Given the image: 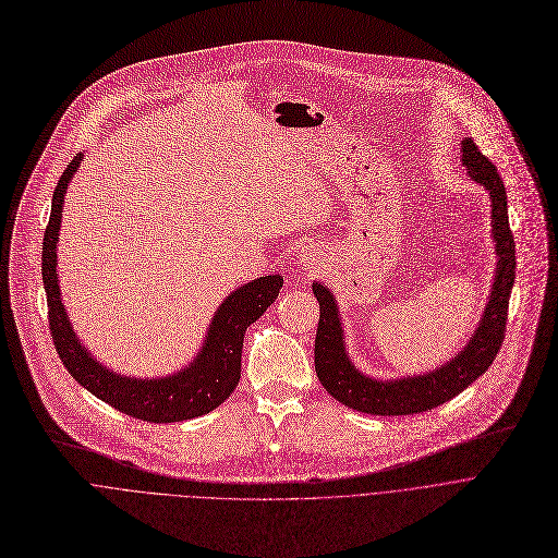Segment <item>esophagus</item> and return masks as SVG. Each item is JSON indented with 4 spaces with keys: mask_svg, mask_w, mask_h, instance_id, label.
<instances>
[{
    "mask_svg": "<svg viewBox=\"0 0 558 558\" xmlns=\"http://www.w3.org/2000/svg\"><path fill=\"white\" fill-rule=\"evenodd\" d=\"M298 265H300L302 269H306V271H320V267H323L320 256H317V252H315V250H306V252H302V254H300V258H298Z\"/></svg>",
    "mask_w": 558,
    "mask_h": 558,
    "instance_id": "obj_1",
    "label": "esophagus"
}]
</instances>
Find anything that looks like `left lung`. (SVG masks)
<instances>
[{
	"instance_id": "obj_1",
	"label": "left lung",
	"mask_w": 558,
	"mask_h": 558,
	"mask_svg": "<svg viewBox=\"0 0 558 558\" xmlns=\"http://www.w3.org/2000/svg\"><path fill=\"white\" fill-rule=\"evenodd\" d=\"M459 151L465 177L482 185L490 196V231L497 256L488 302L482 311L480 325L461 351L426 373L373 377L360 371L347 351L344 323L333 291L320 280L313 282V295L320 302V323L315 333V373L329 395L353 411L390 417L441 407L484 375L501 349L517 269L514 238L508 222V196L497 168L476 149L472 138L465 136Z\"/></svg>"
}]
</instances>
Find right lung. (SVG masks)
<instances>
[{"instance_id": "add662e5", "label": "right lung", "mask_w": 558, "mask_h": 558, "mask_svg": "<svg viewBox=\"0 0 558 558\" xmlns=\"http://www.w3.org/2000/svg\"><path fill=\"white\" fill-rule=\"evenodd\" d=\"M82 161L84 154H76L61 174L52 194L50 220L44 235L41 276L57 353L78 384L99 397L101 402L130 417L151 424H168L207 415L227 400L241 379L245 331L276 302L284 280L280 274H271L233 289L214 311L198 353L179 371L161 377H130L112 371L76 338L59 289L57 243L63 198Z\"/></svg>"}]
</instances>
